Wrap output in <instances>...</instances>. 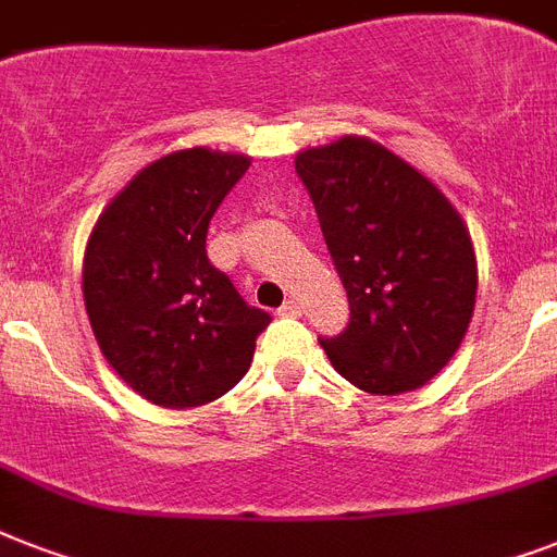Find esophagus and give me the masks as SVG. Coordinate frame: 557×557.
Instances as JSON below:
<instances>
[{"instance_id": "obj_1", "label": "esophagus", "mask_w": 557, "mask_h": 557, "mask_svg": "<svg viewBox=\"0 0 557 557\" xmlns=\"http://www.w3.org/2000/svg\"><path fill=\"white\" fill-rule=\"evenodd\" d=\"M280 314H283V318H297V314H300V304L292 297V300H286V304L280 306Z\"/></svg>"}]
</instances>
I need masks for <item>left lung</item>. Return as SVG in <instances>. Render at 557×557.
I'll list each match as a JSON object with an SVG mask.
<instances>
[{"label":"left lung","instance_id":"obj_1","mask_svg":"<svg viewBox=\"0 0 557 557\" xmlns=\"http://www.w3.org/2000/svg\"><path fill=\"white\" fill-rule=\"evenodd\" d=\"M295 170L347 288L349 323L321 338L358 389L398 396L448 364L476 300V257L457 208L387 147L344 135Z\"/></svg>","mask_w":557,"mask_h":557}]
</instances>
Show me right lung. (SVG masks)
Returning a JSON list of instances; mask_svg holds the SVG:
<instances>
[{
    "mask_svg": "<svg viewBox=\"0 0 557 557\" xmlns=\"http://www.w3.org/2000/svg\"><path fill=\"white\" fill-rule=\"evenodd\" d=\"M248 156L208 147L152 161L109 201L83 257V300L112 370L159 407L208 405L251 367L271 323L205 251Z\"/></svg>",
    "mask_w": 557,
    "mask_h": 557,
    "instance_id": "right-lung-1",
    "label": "right lung"
}]
</instances>
